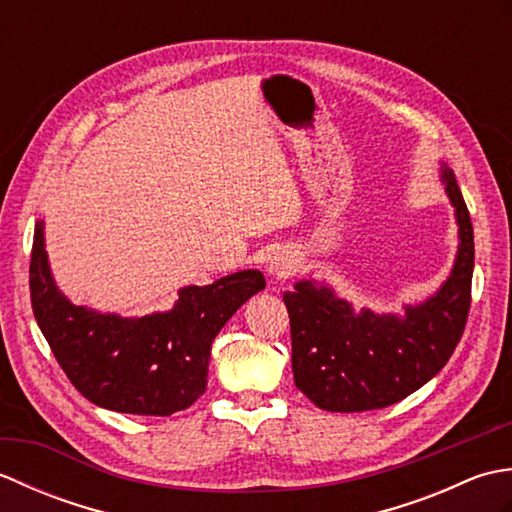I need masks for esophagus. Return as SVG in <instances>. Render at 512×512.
<instances>
[{
    "mask_svg": "<svg viewBox=\"0 0 512 512\" xmlns=\"http://www.w3.org/2000/svg\"><path fill=\"white\" fill-rule=\"evenodd\" d=\"M297 270V259L292 257L288 250H277V253L270 255L266 264V273L270 279H286Z\"/></svg>",
    "mask_w": 512,
    "mask_h": 512,
    "instance_id": "34e87169",
    "label": "esophagus"
}]
</instances>
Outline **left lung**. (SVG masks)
<instances>
[{"label": "left lung", "instance_id": "8db88e82", "mask_svg": "<svg viewBox=\"0 0 512 512\" xmlns=\"http://www.w3.org/2000/svg\"><path fill=\"white\" fill-rule=\"evenodd\" d=\"M440 184L458 224V250L447 279L427 299L402 303V312H374L317 279H299L284 295L295 385L319 409L394 405L429 383L458 345L471 306L473 226L447 162H440Z\"/></svg>", "mask_w": 512, "mask_h": 512}]
</instances>
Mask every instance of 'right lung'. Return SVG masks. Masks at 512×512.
<instances>
[{
	"label": "right lung",
	"instance_id": "1",
	"mask_svg": "<svg viewBox=\"0 0 512 512\" xmlns=\"http://www.w3.org/2000/svg\"><path fill=\"white\" fill-rule=\"evenodd\" d=\"M264 288V275L248 268L209 286H184L171 310L143 317L76 306L54 281L46 222L35 224L32 312L72 385L103 409L171 416L191 407L206 389L217 332Z\"/></svg>",
	"mask_w": 512,
	"mask_h": 512
}]
</instances>
